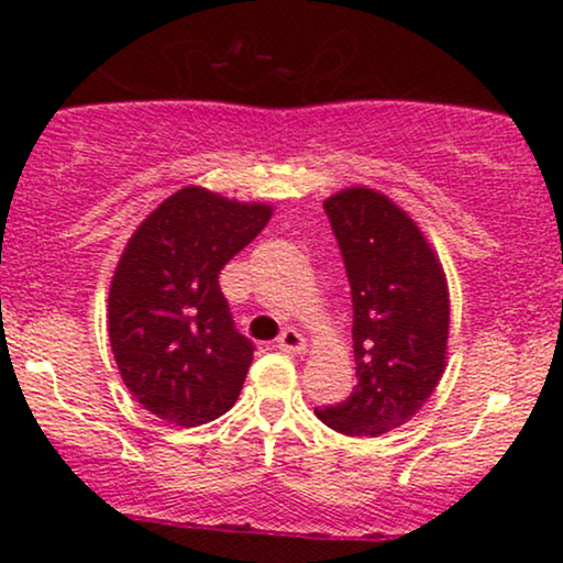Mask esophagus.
Here are the masks:
<instances>
[{"label":"esophagus","instance_id":"34e87169","mask_svg":"<svg viewBox=\"0 0 563 563\" xmlns=\"http://www.w3.org/2000/svg\"><path fill=\"white\" fill-rule=\"evenodd\" d=\"M277 349L286 354H303L307 352V341H303V335L299 331L286 328V331L280 333V339H277Z\"/></svg>","mask_w":563,"mask_h":563}]
</instances>
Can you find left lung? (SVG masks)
Masks as SVG:
<instances>
[{
    "instance_id": "1",
    "label": "left lung",
    "mask_w": 563,
    "mask_h": 563,
    "mask_svg": "<svg viewBox=\"0 0 563 563\" xmlns=\"http://www.w3.org/2000/svg\"><path fill=\"white\" fill-rule=\"evenodd\" d=\"M322 206L352 288L357 386L314 416L339 434L378 437L410 421L442 378L448 277L421 228L384 192L346 187Z\"/></svg>"
}]
</instances>
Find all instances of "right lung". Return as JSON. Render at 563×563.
Segmentation results:
<instances>
[{
  "mask_svg": "<svg viewBox=\"0 0 563 563\" xmlns=\"http://www.w3.org/2000/svg\"><path fill=\"white\" fill-rule=\"evenodd\" d=\"M273 206L190 185L140 222L108 294V335L132 397L166 423L235 405L254 344L235 331L219 273L267 228Z\"/></svg>",
  "mask_w": 563,
  "mask_h": 563,
  "instance_id": "add662e5",
  "label": "right lung"
}]
</instances>
